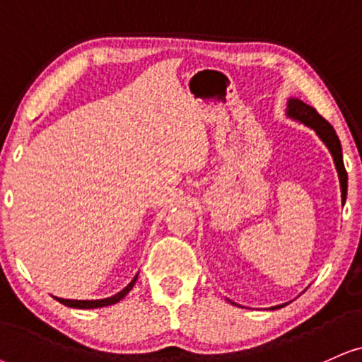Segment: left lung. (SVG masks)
Listing matches in <instances>:
<instances>
[{"mask_svg": "<svg viewBox=\"0 0 362 362\" xmlns=\"http://www.w3.org/2000/svg\"><path fill=\"white\" fill-rule=\"evenodd\" d=\"M285 114L287 117L297 120V122L304 124V126L310 127L312 131L319 136V139L324 142L325 147L331 153L334 164H336V171L339 176V182H341V198H342V204L346 203V196H347V173L344 168V160H342V147H341V141H339L336 131L331 124L325 120L322 115H320L314 107L304 104L302 100L293 99L290 97L287 100V109H285ZM231 302V300H228ZM235 304V302H231ZM287 304H280V305H274L270 307V310H276L280 307H285Z\"/></svg>", "mask_w": 362, "mask_h": 362, "instance_id": "8db88e82", "label": "left lung"}]
</instances>
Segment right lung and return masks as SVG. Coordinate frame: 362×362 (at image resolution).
<instances>
[{"label": "right lung", "instance_id": "1", "mask_svg": "<svg viewBox=\"0 0 362 362\" xmlns=\"http://www.w3.org/2000/svg\"><path fill=\"white\" fill-rule=\"evenodd\" d=\"M137 275L129 282L127 287H124L120 292L115 293L112 297H107V298H95V300H74V298H60V297H55L60 304H64L66 307H74V309H99V307H107V305H114L117 304L119 300H122L124 297L127 296L129 292H131V288L134 287V284H136L137 280Z\"/></svg>", "mask_w": 362, "mask_h": 362}]
</instances>
